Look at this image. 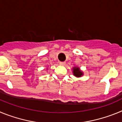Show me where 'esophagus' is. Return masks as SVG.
I'll return each instance as SVG.
<instances>
[{
    "instance_id": "esophagus-1",
    "label": "esophagus",
    "mask_w": 122,
    "mask_h": 122,
    "mask_svg": "<svg viewBox=\"0 0 122 122\" xmlns=\"http://www.w3.org/2000/svg\"><path fill=\"white\" fill-rule=\"evenodd\" d=\"M59 63H60V65H62V66H63V65H65V63H65V62H60Z\"/></svg>"
}]
</instances>
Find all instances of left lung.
<instances>
[{
  "instance_id": "obj_1",
  "label": "left lung",
  "mask_w": 122,
  "mask_h": 122,
  "mask_svg": "<svg viewBox=\"0 0 122 122\" xmlns=\"http://www.w3.org/2000/svg\"><path fill=\"white\" fill-rule=\"evenodd\" d=\"M73 73L74 76L76 77H80L83 75V73L82 71H81L80 68L79 67H73Z\"/></svg>"
}]
</instances>
